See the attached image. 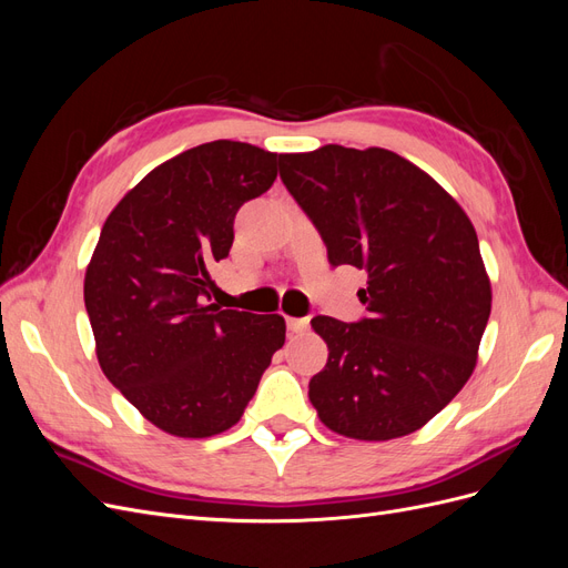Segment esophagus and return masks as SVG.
Listing matches in <instances>:
<instances>
[{
	"label": "esophagus",
	"mask_w": 568,
	"mask_h": 568,
	"mask_svg": "<svg viewBox=\"0 0 568 568\" xmlns=\"http://www.w3.org/2000/svg\"><path fill=\"white\" fill-rule=\"evenodd\" d=\"M286 326L291 334H303L311 326V317H286Z\"/></svg>",
	"instance_id": "34e87169"
}]
</instances>
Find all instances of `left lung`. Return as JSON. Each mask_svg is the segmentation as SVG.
I'll use <instances>...</instances> for the list:
<instances>
[{"label":"left lung","mask_w":568,"mask_h":568,"mask_svg":"<svg viewBox=\"0 0 568 568\" xmlns=\"http://www.w3.org/2000/svg\"><path fill=\"white\" fill-rule=\"evenodd\" d=\"M280 178L329 263L367 272V317L313 320L329 348L307 390L322 424L357 440L417 432L467 384L490 317L471 220L434 178L379 146L282 153Z\"/></svg>","instance_id":"left-lung-1"}]
</instances>
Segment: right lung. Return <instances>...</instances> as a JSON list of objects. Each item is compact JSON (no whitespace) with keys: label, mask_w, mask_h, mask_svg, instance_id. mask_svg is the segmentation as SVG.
<instances>
[{"label":"right lung","mask_w":568,"mask_h":568,"mask_svg":"<svg viewBox=\"0 0 568 568\" xmlns=\"http://www.w3.org/2000/svg\"><path fill=\"white\" fill-rule=\"evenodd\" d=\"M277 165V153L244 142L194 146L153 168L101 227L84 274L99 365L165 434L227 432L284 346L282 315L205 303L236 211L267 192Z\"/></svg>","instance_id":"right-lung-1"}]
</instances>
